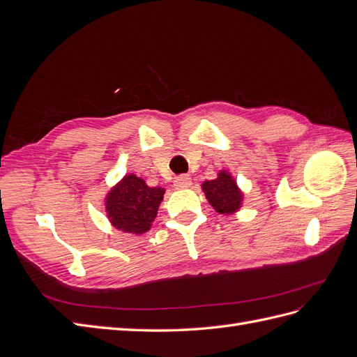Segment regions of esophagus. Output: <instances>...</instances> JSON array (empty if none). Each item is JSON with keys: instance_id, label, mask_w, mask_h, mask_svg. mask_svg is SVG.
Segmentation results:
<instances>
[{"instance_id": "obj_1", "label": "esophagus", "mask_w": 357, "mask_h": 357, "mask_svg": "<svg viewBox=\"0 0 357 357\" xmlns=\"http://www.w3.org/2000/svg\"><path fill=\"white\" fill-rule=\"evenodd\" d=\"M190 185H192V178H190V176H188V174H181V176L176 177V180H174L176 189H186V188H189Z\"/></svg>"}]
</instances>
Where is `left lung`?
I'll return each mask as SVG.
<instances>
[{
  "instance_id": "left-lung-1",
  "label": "left lung",
  "mask_w": 357,
  "mask_h": 357,
  "mask_svg": "<svg viewBox=\"0 0 357 357\" xmlns=\"http://www.w3.org/2000/svg\"><path fill=\"white\" fill-rule=\"evenodd\" d=\"M202 190L213 208L220 214L235 213L241 207L243 192L236 186V181L229 172L220 171L218 178L204 181Z\"/></svg>"
}]
</instances>
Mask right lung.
<instances>
[{
    "label": "right lung",
    "mask_w": 357,
    "mask_h": 357,
    "mask_svg": "<svg viewBox=\"0 0 357 357\" xmlns=\"http://www.w3.org/2000/svg\"><path fill=\"white\" fill-rule=\"evenodd\" d=\"M165 189L149 188L143 178L125 176L105 198L107 215L114 228L129 234H144L155 220Z\"/></svg>",
    "instance_id": "add662e5"
}]
</instances>
